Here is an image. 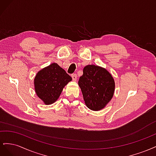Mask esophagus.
Listing matches in <instances>:
<instances>
[{"mask_svg": "<svg viewBox=\"0 0 156 156\" xmlns=\"http://www.w3.org/2000/svg\"><path fill=\"white\" fill-rule=\"evenodd\" d=\"M72 77L73 81H77V75L76 74H72Z\"/></svg>", "mask_w": 156, "mask_h": 156, "instance_id": "obj_1", "label": "esophagus"}]
</instances>
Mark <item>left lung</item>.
Instances as JSON below:
<instances>
[{
    "mask_svg": "<svg viewBox=\"0 0 156 156\" xmlns=\"http://www.w3.org/2000/svg\"><path fill=\"white\" fill-rule=\"evenodd\" d=\"M78 84L84 103L92 111L101 110L111 100L114 94V79L106 69L98 66H86Z\"/></svg>",
    "mask_w": 156,
    "mask_h": 156,
    "instance_id": "left-lung-1",
    "label": "left lung"
}]
</instances>
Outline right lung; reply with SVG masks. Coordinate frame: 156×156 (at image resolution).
<instances>
[{"label":"right lung","instance_id":"1","mask_svg":"<svg viewBox=\"0 0 156 156\" xmlns=\"http://www.w3.org/2000/svg\"><path fill=\"white\" fill-rule=\"evenodd\" d=\"M72 80L64 69L53 63L37 73L34 89L45 105H51L58 100L64 87Z\"/></svg>","mask_w":156,"mask_h":156}]
</instances>
